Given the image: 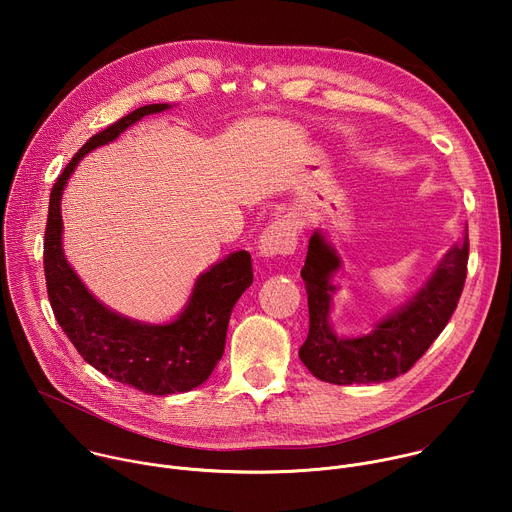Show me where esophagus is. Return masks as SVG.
I'll return each mask as SVG.
<instances>
[{"label":"esophagus","instance_id":"esophagus-1","mask_svg":"<svg viewBox=\"0 0 512 512\" xmlns=\"http://www.w3.org/2000/svg\"><path fill=\"white\" fill-rule=\"evenodd\" d=\"M298 245V227L291 218H277L259 237L257 251L261 257L271 259L277 255H291Z\"/></svg>","mask_w":512,"mask_h":512}]
</instances>
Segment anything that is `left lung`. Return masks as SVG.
I'll return each mask as SVG.
<instances>
[{
  "instance_id": "8db88e82",
  "label": "left lung",
  "mask_w": 512,
  "mask_h": 512,
  "mask_svg": "<svg viewBox=\"0 0 512 512\" xmlns=\"http://www.w3.org/2000/svg\"><path fill=\"white\" fill-rule=\"evenodd\" d=\"M466 265L468 233L437 261L409 302L367 334L338 336L330 312L338 291L332 277L340 271L342 259L328 233L316 229L302 267L310 310V332L300 348L302 362L316 379L332 385L385 383L407 373L452 318L464 289Z\"/></svg>"
}]
</instances>
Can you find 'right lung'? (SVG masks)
Instances as JSON below:
<instances>
[{"label": "right lung", "instance_id": "right-lung-1", "mask_svg": "<svg viewBox=\"0 0 512 512\" xmlns=\"http://www.w3.org/2000/svg\"><path fill=\"white\" fill-rule=\"evenodd\" d=\"M168 109V103L139 107L83 145L52 186L44 239V275L56 322L91 367L148 395L186 393L212 375L225 352L231 312L253 283L251 255L235 251L202 271L174 320L139 322L99 302L66 261L60 200L68 178L87 154L115 141L145 115Z\"/></svg>", "mask_w": 512, "mask_h": 512}]
</instances>
